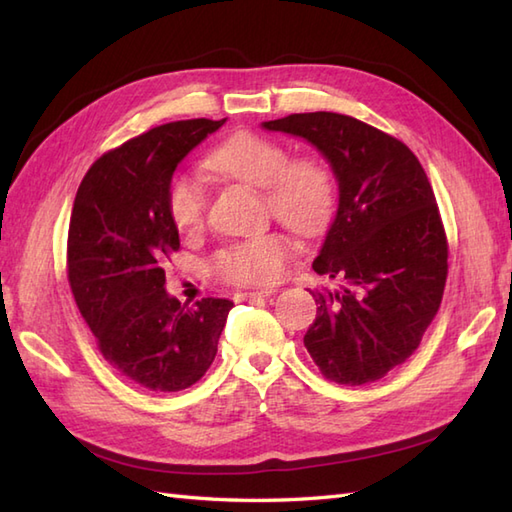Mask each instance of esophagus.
<instances>
[{
    "instance_id": "1",
    "label": "esophagus",
    "mask_w": 512,
    "mask_h": 512,
    "mask_svg": "<svg viewBox=\"0 0 512 512\" xmlns=\"http://www.w3.org/2000/svg\"><path fill=\"white\" fill-rule=\"evenodd\" d=\"M270 295H275V290L264 288V290H248V292H239L237 299L239 301H255V299H266Z\"/></svg>"
}]
</instances>
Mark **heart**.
<instances>
[{
    "label": "heart",
    "mask_w": 512,
    "mask_h": 512,
    "mask_svg": "<svg viewBox=\"0 0 512 512\" xmlns=\"http://www.w3.org/2000/svg\"><path fill=\"white\" fill-rule=\"evenodd\" d=\"M215 176L264 189L270 215L295 233L314 235L328 224L334 209L330 173L317 160H292L290 149L255 132H239L206 156ZM206 193L198 178L176 173L167 187V211L178 231L189 233L202 224ZM290 253L286 237L259 235L228 246L213 259V270L224 279L268 284L281 275Z\"/></svg>",
    "instance_id": "heart-1"
}]
</instances>
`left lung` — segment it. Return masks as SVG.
I'll return each instance as SVG.
<instances>
[{"label":"left lung","instance_id":"left-lung-1","mask_svg":"<svg viewBox=\"0 0 512 512\" xmlns=\"http://www.w3.org/2000/svg\"><path fill=\"white\" fill-rule=\"evenodd\" d=\"M262 127L308 140L339 184L312 264L339 284L310 292L317 319L303 345L334 383L383 378L416 352L447 281V237L427 173L407 145L352 116L290 114Z\"/></svg>","mask_w":512,"mask_h":512}]
</instances>
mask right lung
<instances>
[{"label": "right lung", "instance_id": "right-lung-1", "mask_svg": "<svg viewBox=\"0 0 512 512\" xmlns=\"http://www.w3.org/2000/svg\"><path fill=\"white\" fill-rule=\"evenodd\" d=\"M226 123L193 118L149 129L105 154L76 191L68 279L105 361L151 391H180L217 354L233 301L189 308L165 288V257L180 248L167 187L180 162Z\"/></svg>", "mask_w": 512, "mask_h": 512}]
</instances>
